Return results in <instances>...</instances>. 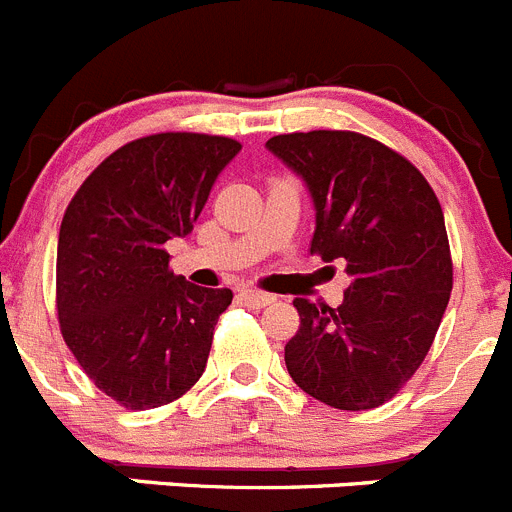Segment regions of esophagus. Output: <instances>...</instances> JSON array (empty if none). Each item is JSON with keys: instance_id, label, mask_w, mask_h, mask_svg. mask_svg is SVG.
<instances>
[{"instance_id": "1", "label": "esophagus", "mask_w": 512, "mask_h": 512, "mask_svg": "<svg viewBox=\"0 0 512 512\" xmlns=\"http://www.w3.org/2000/svg\"><path fill=\"white\" fill-rule=\"evenodd\" d=\"M241 299H243V302L248 304V307H256V309L269 307V304H274V302H276L274 294L256 292V289H243V292H241Z\"/></svg>"}]
</instances>
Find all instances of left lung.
<instances>
[{
    "label": "left lung",
    "mask_w": 512,
    "mask_h": 512,
    "mask_svg": "<svg viewBox=\"0 0 512 512\" xmlns=\"http://www.w3.org/2000/svg\"><path fill=\"white\" fill-rule=\"evenodd\" d=\"M266 149L307 185L312 253L345 259L350 276L340 307L294 299L289 375L332 409H375L424 363L447 309L442 205L409 159L355 131L279 134Z\"/></svg>",
    "instance_id": "8db88e82"
}]
</instances>
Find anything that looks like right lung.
I'll use <instances>...</instances> for the list:
<instances>
[{
    "mask_svg": "<svg viewBox=\"0 0 512 512\" xmlns=\"http://www.w3.org/2000/svg\"><path fill=\"white\" fill-rule=\"evenodd\" d=\"M238 152L236 139L187 131L137 139L103 159L65 210L60 332L88 378L126 409L164 406L203 375L233 292L172 274L164 243L192 233Z\"/></svg>",
    "mask_w": 512,
    "mask_h": 512,
    "instance_id": "right-lung-1",
    "label": "right lung"
}]
</instances>
